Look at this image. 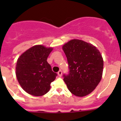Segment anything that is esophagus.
I'll return each mask as SVG.
<instances>
[{"mask_svg": "<svg viewBox=\"0 0 121 121\" xmlns=\"http://www.w3.org/2000/svg\"><path fill=\"white\" fill-rule=\"evenodd\" d=\"M62 70H59V71L57 72V74H58V76L59 77H60L62 76Z\"/></svg>", "mask_w": 121, "mask_h": 121, "instance_id": "34e87169", "label": "esophagus"}]
</instances>
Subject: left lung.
<instances>
[{
    "label": "left lung",
    "instance_id": "1",
    "mask_svg": "<svg viewBox=\"0 0 121 121\" xmlns=\"http://www.w3.org/2000/svg\"><path fill=\"white\" fill-rule=\"evenodd\" d=\"M67 58L69 73L64 74L68 89L76 96L91 93L100 82L104 61L96 47L82 40L73 39L62 47Z\"/></svg>",
    "mask_w": 121,
    "mask_h": 121
}]
</instances>
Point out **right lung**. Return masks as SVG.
Listing matches in <instances>:
<instances>
[{"instance_id": "obj_1", "label": "right lung", "mask_w": 121, "mask_h": 121, "mask_svg": "<svg viewBox=\"0 0 121 121\" xmlns=\"http://www.w3.org/2000/svg\"><path fill=\"white\" fill-rule=\"evenodd\" d=\"M53 48L38 45L25 51L18 58L16 74L21 87L26 93L40 96L48 93L57 74L47 62Z\"/></svg>"}]
</instances>
